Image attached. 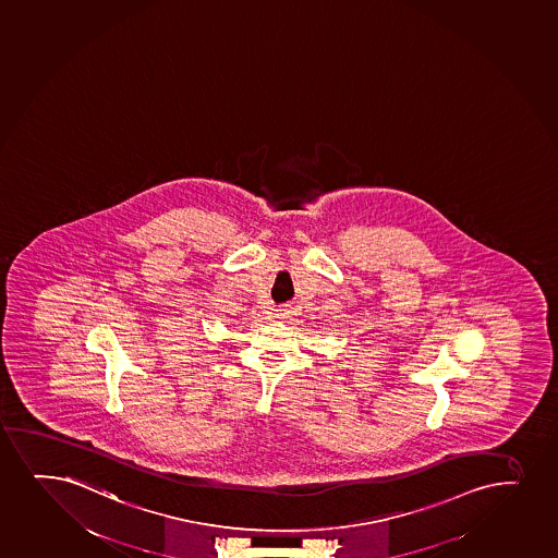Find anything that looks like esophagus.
I'll return each instance as SVG.
<instances>
[{
  "label": "esophagus",
  "mask_w": 558,
  "mask_h": 558,
  "mask_svg": "<svg viewBox=\"0 0 558 558\" xmlns=\"http://www.w3.org/2000/svg\"><path fill=\"white\" fill-rule=\"evenodd\" d=\"M289 308H276L277 318H287L289 316Z\"/></svg>",
  "instance_id": "34e87169"
}]
</instances>
